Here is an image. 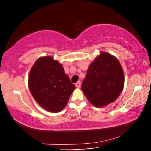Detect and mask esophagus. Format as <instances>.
I'll list each match as a JSON object with an SVG mask.
<instances>
[{"label": "esophagus", "mask_w": 151, "mask_h": 151, "mask_svg": "<svg viewBox=\"0 0 151 151\" xmlns=\"http://www.w3.org/2000/svg\"><path fill=\"white\" fill-rule=\"evenodd\" d=\"M75 86H76V87H77V88H80V86H81V81H77V82L75 84Z\"/></svg>", "instance_id": "34e87169"}]
</instances>
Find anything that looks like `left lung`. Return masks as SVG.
Segmentation results:
<instances>
[{
    "label": "left lung",
    "mask_w": 151,
    "mask_h": 151,
    "mask_svg": "<svg viewBox=\"0 0 151 151\" xmlns=\"http://www.w3.org/2000/svg\"><path fill=\"white\" fill-rule=\"evenodd\" d=\"M124 74L120 62L101 52L91 62L81 84V90L91 104L103 107L114 102L122 91Z\"/></svg>",
    "instance_id": "8db88e82"
}]
</instances>
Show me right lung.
<instances>
[{
  "label": "right lung",
  "mask_w": 151,
  "mask_h": 151,
  "mask_svg": "<svg viewBox=\"0 0 151 151\" xmlns=\"http://www.w3.org/2000/svg\"><path fill=\"white\" fill-rule=\"evenodd\" d=\"M29 89L38 104L50 112H60L67 105L75 86L63 67L51 56L40 58L31 68Z\"/></svg>",
  "instance_id": "add662e5"
}]
</instances>
